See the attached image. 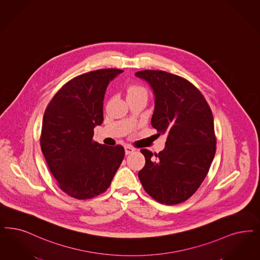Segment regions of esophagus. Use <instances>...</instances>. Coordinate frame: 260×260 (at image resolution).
I'll return each instance as SVG.
<instances>
[{"mask_svg": "<svg viewBox=\"0 0 260 260\" xmlns=\"http://www.w3.org/2000/svg\"><path fill=\"white\" fill-rule=\"evenodd\" d=\"M135 151V148L132 147V146H125V154H129V153H132V152H134Z\"/></svg>", "mask_w": 260, "mask_h": 260, "instance_id": "34e87169", "label": "esophagus"}]
</instances>
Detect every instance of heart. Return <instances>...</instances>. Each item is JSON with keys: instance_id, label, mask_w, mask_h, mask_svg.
Here are the masks:
<instances>
[{"instance_id": "heart-1", "label": "heart", "mask_w": 260, "mask_h": 260, "mask_svg": "<svg viewBox=\"0 0 260 260\" xmlns=\"http://www.w3.org/2000/svg\"><path fill=\"white\" fill-rule=\"evenodd\" d=\"M126 99L134 98L137 96H144L148 98V90L146 89L144 86L140 84H131L126 87Z\"/></svg>"}]
</instances>
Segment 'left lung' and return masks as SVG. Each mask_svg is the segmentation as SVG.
I'll return each mask as SVG.
<instances>
[{
    "mask_svg": "<svg viewBox=\"0 0 260 260\" xmlns=\"http://www.w3.org/2000/svg\"><path fill=\"white\" fill-rule=\"evenodd\" d=\"M148 81L155 97L152 125L167 134L165 149H141L145 166L139 171L145 191L163 205H178L191 197L209 171L216 152L212 111L190 81L159 70L136 72Z\"/></svg>",
    "mask_w": 260,
    "mask_h": 260,
    "instance_id": "8db88e82",
    "label": "left lung"
}]
</instances>
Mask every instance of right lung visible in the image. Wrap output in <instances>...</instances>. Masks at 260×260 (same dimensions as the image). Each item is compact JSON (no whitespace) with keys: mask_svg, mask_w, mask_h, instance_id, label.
I'll return each mask as SVG.
<instances>
[{"mask_svg":"<svg viewBox=\"0 0 260 260\" xmlns=\"http://www.w3.org/2000/svg\"><path fill=\"white\" fill-rule=\"evenodd\" d=\"M119 69H100L75 77L47 106L40 135L41 151L58 187L70 197L86 200L107 191L125 156L121 145L93 140L104 121L103 101Z\"/></svg>","mask_w":260,"mask_h":260,"instance_id":"obj_1","label":"right lung"}]
</instances>
